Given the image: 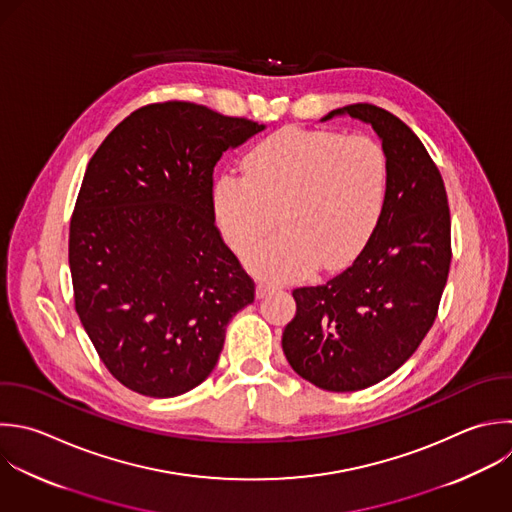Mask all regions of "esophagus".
<instances>
[{
  "mask_svg": "<svg viewBox=\"0 0 512 512\" xmlns=\"http://www.w3.org/2000/svg\"><path fill=\"white\" fill-rule=\"evenodd\" d=\"M276 290H280V286H278L276 282H270V280H260V282H258V286H256V296H258V298H264L266 294H270V292H276Z\"/></svg>",
  "mask_w": 512,
  "mask_h": 512,
  "instance_id": "esophagus-1",
  "label": "esophagus"
}]
</instances>
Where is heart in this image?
<instances>
[{
  "label": "heart",
  "mask_w": 512,
  "mask_h": 512,
  "mask_svg": "<svg viewBox=\"0 0 512 512\" xmlns=\"http://www.w3.org/2000/svg\"><path fill=\"white\" fill-rule=\"evenodd\" d=\"M388 200V158L362 134L284 128L244 158V176L224 174L212 204L224 240L248 252L274 228L282 234L248 254L274 278H296L316 264L348 266L376 232Z\"/></svg>",
  "instance_id": "1"
}]
</instances>
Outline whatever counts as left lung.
I'll return each mask as SVG.
<instances>
[{"label": "left lung", "mask_w": 512, "mask_h": 512, "mask_svg": "<svg viewBox=\"0 0 512 512\" xmlns=\"http://www.w3.org/2000/svg\"><path fill=\"white\" fill-rule=\"evenodd\" d=\"M370 124L388 158L384 216L338 276L292 292L282 350L304 380L330 392L368 388L398 370L434 324L450 270V210L442 176L418 136L372 104L332 110Z\"/></svg>", "instance_id": "1"}]
</instances>
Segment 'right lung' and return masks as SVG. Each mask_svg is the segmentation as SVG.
Segmentation results:
<instances>
[{"instance_id": "obj_1", "label": "right lung", "mask_w": 512, "mask_h": 512, "mask_svg": "<svg viewBox=\"0 0 512 512\" xmlns=\"http://www.w3.org/2000/svg\"><path fill=\"white\" fill-rule=\"evenodd\" d=\"M264 124L150 104L92 156L70 222L76 312L110 374L172 398L214 370L254 280L216 228L214 166Z\"/></svg>"}]
</instances>
